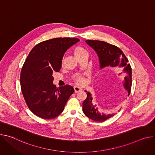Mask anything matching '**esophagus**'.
<instances>
[{"label":"esophagus","mask_w":155,"mask_h":155,"mask_svg":"<svg viewBox=\"0 0 155 155\" xmlns=\"http://www.w3.org/2000/svg\"><path fill=\"white\" fill-rule=\"evenodd\" d=\"M74 91H75V93L79 92V91H80L82 90L81 88L80 87H78V86H74Z\"/></svg>","instance_id":"34e87169"}]
</instances>
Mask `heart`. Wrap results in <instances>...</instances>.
Instances as JSON below:
<instances>
[{"mask_svg": "<svg viewBox=\"0 0 155 155\" xmlns=\"http://www.w3.org/2000/svg\"><path fill=\"white\" fill-rule=\"evenodd\" d=\"M73 52L75 56L78 60L83 57L84 56L87 55V51L83 47L80 46L75 47L73 50ZM61 65H64V59H62L61 61ZM75 81L78 84H83L84 83V78L82 75H78L75 78Z\"/></svg>", "mask_w": 155, "mask_h": 155, "instance_id": "1", "label": "heart"}]
</instances>
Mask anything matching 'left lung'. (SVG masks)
Wrapping results in <instances>:
<instances>
[{"label": "left lung", "instance_id": "obj_1", "mask_svg": "<svg viewBox=\"0 0 155 155\" xmlns=\"http://www.w3.org/2000/svg\"><path fill=\"white\" fill-rule=\"evenodd\" d=\"M86 43L97 53L100 62V68L105 67L121 68L119 75H125L123 83L126 92L123 94V99L129 96L132 85V69L128 59L123 52L117 46L100 40H86ZM86 93L87 97L83 102V112L84 115L92 120L104 121L112 117L114 114L105 115L101 114L96 105L93 104V97L90 92ZM127 93H126V92Z\"/></svg>", "mask_w": 155, "mask_h": 155}]
</instances>
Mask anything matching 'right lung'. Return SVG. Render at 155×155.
I'll list each match as a JSON object with an SVG mask.
<instances>
[{
    "instance_id": "1",
    "label": "right lung",
    "mask_w": 155,
    "mask_h": 155,
    "mask_svg": "<svg viewBox=\"0 0 155 155\" xmlns=\"http://www.w3.org/2000/svg\"><path fill=\"white\" fill-rule=\"evenodd\" d=\"M79 40L71 37L45 40L28 54L21 72V88L28 107L37 117L53 119L59 116L74 93L69 84L56 87L53 74L59 72L65 52Z\"/></svg>"
}]
</instances>
